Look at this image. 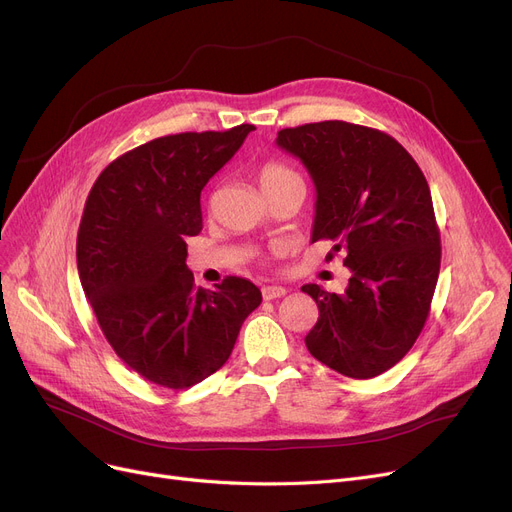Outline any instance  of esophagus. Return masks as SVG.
<instances>
[{"instance_id":"34e87169","label":"esophagus","mask_w":512,"mask_h":512,"mask_svg":"<svg viewBox=\"0 0 512 512\" xmlns=\"http://www.w3.org/2000/svg\"><path fill=\"white\" fill-rule=\"evenodd\" d=\"M261 294L265 301H274V299H280L286 294V288L284 286H263L261 288Z\"/></svg>"}]
</instances>
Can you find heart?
<instances>
[{"mask_svg": "<svg viewBox=\"0 0 512 512\" xmlns=\"http://www.w3.org/2000/svg\"><path fill=\"white\" fill-rule=\"evenodd\" d=\"M257 178H259V186H261L263 193L280 191V188L292 186V184H303L301 174L294 170L292 166H288L286 161H278V159L263 164Z\"/></svg>", "mask_w": 512, "mask_h": 512, "instance_id": "obj_1", "label": "heart"}]
</instances>
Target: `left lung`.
I'll list each match as a JSON object with an SVG mask.
<instances>
[{
	"label": "left lung",
	"mask_w": 512,
	"mask_h": 512,
	"mask_svg": "<svg viewBox=\"0 0 512 512\" xmlns=\"http://www.w3.org/2000/svg\"><path fill=\"white\" fill-rule=\"evenodd\" d=\"M276 145L315 184L311 240H332L351 270L342 294L301 288L319 309L305 344L346 378H375L411 351L436 290L442 249L427 180L390 134L342 120L284 128Z\"/></svg>",
	"instance_id": "8db88e82"
}]
</instances>
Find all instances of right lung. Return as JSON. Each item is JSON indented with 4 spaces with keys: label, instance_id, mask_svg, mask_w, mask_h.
Returning a JSON list of instances; mask_svg holds the SVG:
<instances>
[{
    "label": "right lung",
    "instance_id": "add662e5",
    "mask_svg": "<svg viewBox=\"0 0 512 512\" xmlns=\"http://www.w3.org/2000/svg\"><path fill=\"white\" fill-rule=\"evenodd\" d=\"M253 124L153 139L107 166L85 203L76 265L116 355L161 388H191L230 357L261 290L228 276L195 288L186 236L203 228L201 191Z\"/></svg>",
    "mask_w": 512,
    "mask_h": 512
}]
</instances>
